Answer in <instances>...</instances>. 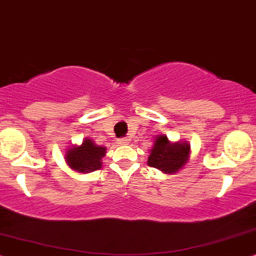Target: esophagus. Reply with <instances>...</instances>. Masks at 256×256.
<instances>
[{"instance_id":"34e87169","label":"esophagus","mask_w":256,"mask_h":256,"mask_svg":"<svg viewBox=\"0 0 256 256\" xmlns=\"http://www.w3.org/2000/svg\"><path fill=\"white\" fill-rule=\"evenodd\" d=\"M118 144H121V146H126V144H129V140L128 138H120V140H118Z\"/></svg>"}]
</instances>
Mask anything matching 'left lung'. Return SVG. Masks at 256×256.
Here are the masks:
<instances>
[{
	"label": "left lung",
	"mask_w": 256,
	"mask_h": 256,
	"mask_svg": "<svg viewBox=\"0 0 256 256\" xmlns=\"http://www.w3.org/2000/svg\"><path fill=\"white\" fill-rule=\"evenodd\" d=\"M191 146L188 141H170L165 134L156 135L147 164L166 174H174L190 160Z\"/></svg>",
	"instance_id": "obj_1"
}]
</instances>
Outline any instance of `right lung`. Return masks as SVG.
<instances>
[{
    "instance_id": "1",
    "label": "right lung",
    "mask_w": 256,
    "mask_h": 256,
    "mask_svg": "<svg viewBox=\"0 0 256 256\" xmlns=\"http://www.w3.org/2000/svg\"><path fill=\"white\" fill-rule=\"evenodd\" d=\"M106 153V147L98 146L90 138H85L80 144H74L65 152V162L72 171L90 173L102 168V159Z\"/></svg>"
}]
</instances>
